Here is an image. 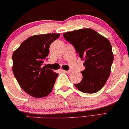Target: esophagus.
Returning <instances> with one entry per match:
<instances>
[{
    "mask_svg": "<svg viewBox=\"0 0 129 129\" xmlns=\"http://www.w3.org/2000/svg\"><path fill=\"white\" fill-rule=\"evenodd\" d=\"M64 72H65L67 74H70L71 72H72V70H68V71H64Z\"/></svg>",
    "mask_w": 129,
    "mask_h": 129,
    "instance_id": "1",
    "label": "esophagus"
}]
</instances>
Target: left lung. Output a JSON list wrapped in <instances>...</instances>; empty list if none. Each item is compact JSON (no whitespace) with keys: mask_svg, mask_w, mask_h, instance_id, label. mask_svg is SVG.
<instances>
[{"mask_svg":"<svg viewBox=\"0 0 129 129\" xmlns=\"http://www.w3.org/2000/svg\"><path fill=\"white\" fill-rule=\"evenodd\" d=\"M66 40L74 46L79 57L84 60L83 79L75 84L80 91L94 93L106 83L114 61L112 46L109 40L90 28L80 29L63 34Z\"/></svg>","mask_w":129,"mask_h":129,"instance_id":"1","label":"left lung"}]
</instances>
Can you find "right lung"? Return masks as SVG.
<instances>
[{
    "label": "right lung",
    "mask_w": 129,
    "mask_h": 129,
    "mask_svg": "<svg viewBox=\"0 0 129 129\" xmlns=\"http://www.w3.org/2000/svg\"><path fill=\"white\" fill-rule=\"evenodd\" d=\"M59 34L36 35L28 38L13 54V72L21 89L35 98L46 97L52 91L58 74L42 67L47 59L50 46Z\"/></svg>",
    "instance_id": "right-lung-1"
}]
</instances>
